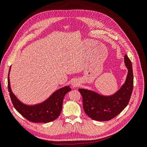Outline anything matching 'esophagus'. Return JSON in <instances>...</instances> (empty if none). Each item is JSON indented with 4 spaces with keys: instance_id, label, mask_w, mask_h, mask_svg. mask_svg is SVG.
Returning a JSON list of instances; mask_svg holds the SVG:
<instances>
[{
    "instance_id": "esophagus-1",
    "label": "esophagus",
    "mask_w": 147,
    "mask_h": 147,
    "mask_svg": "<svg viewBox=\"0 0 147 147\" xmlns=\"http://www.w3.org/2000/svg\"><path fill=\"white\" fill-rule=\"evenodd\" d=\"M80 84V82L78 80L76 79V80H74L72 82V83H71V86H72V88H75L78 87Z\"/></svg>"
}]
</instances>
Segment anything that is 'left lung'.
<instances>
[{
    "instance_id": "1",
    "label": "left lung",
    "mask_w": 147,
    "mask_h": 147,
    "mask_svg": "<svg viewBox=\"0 0 147 147\" xmlns=\"http://www.w3.org/2000/svg\"><path fill=\"white\" fill-rule=\"evenodd\" d=\"M124 64L127 69L125 82L114 94L105 96L94 91L80 88L83 97L84 112L96 121H109L121 113L129 102L133 90V71L131 60L124 56Z\"/></svg>"
}]
</instances>
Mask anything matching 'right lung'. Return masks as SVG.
<instances>
[{
    "label": "right lung",
    "mask_w": 147,
    "mask_h": 147,
    "mask_svg": "<svg viewBox=\"0 0 147 147\" xmlns=\"http://www.w3.org/2000/svg\"><path fill=\"white\" fill-rule=\"evenodd\" d=\"M10 67L8 75V88L10 96L15 109L22 116L34 123H47L54 121L59 116L63 108L65 95L71 90L70 86L61 88L40 103L28 105L22 102L13 92L10 82Z\"/></svg>",
    "instance_id": "obj_1"
}]
</instances>
